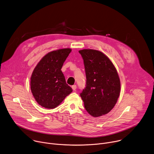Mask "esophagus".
Segmentation results:
<instances>
[{"label":"esophagus","mask_w":154,"mask_h":154,"mask_svg":"<svg viewBox=\"0 0 154 154\" xmlns=\"http://www.w3.org/2000/svg\"><path fill=\"white\" fill-rule=\"evenodd\" d=\"M72 88L73 90L75 91V90L77 89V86H76L75 85H72Z\"/></svg>","instance_id":"34e87169"}]
</instances>
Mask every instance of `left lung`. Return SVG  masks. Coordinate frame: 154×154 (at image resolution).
Listing matches in <instances>:
<instances>
[{
	"instance_id": "left-lung-1",
	"label": "left lung",
	"mask_w": 154,
	"mask_h": 154,
	"mask_svg": "<svg viewBox=\"0 0 154 154\" xmlns=\"http://www.w3.org/2000/svg\"><path fill=\"white\" fill-rule=\"evenodd\" d=\"M83 60L86 87L80 94L87 112L93 117L106 115L115 106L121 83L115 66L105 54L93 49L79 51Z\"/></svg>"
}]
</instances>
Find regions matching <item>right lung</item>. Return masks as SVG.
Masks as SVG:
<instances>
[{
	"label": "right lung",
	"mask_w": 154,
	"mask_h": 154,
	"mask_svg": "<svg viewBox=\"0 0 154 154\" xmlns=\"http://www.w3.org/2000/svg\"><path fill=\"white\" fill-rule=\"evenodd\" d=\"M71 49L51 52L39 61L31 77V91L36 101L46 108H55L72 89L66 82L61 70Z\"/></svg>",
	"instance_id": "add662e5"
}]
</instances>
